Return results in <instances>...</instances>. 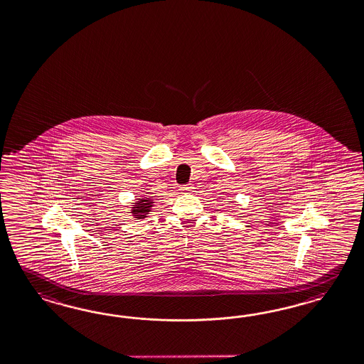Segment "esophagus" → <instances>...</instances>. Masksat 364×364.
Returning a JSON list of instances; mask_svg holds the SVG:
<instances>
[{
	"label": "esophagus",
	"mask_w": 364,
	"mask_h": 364,
	"mask_svg": "<svg viewBox=\"0 0 364 364\" xmlns=\"http://www.w3.org/2000/svg\"><path fill=\"white\" fill-rule=\"evenodd\" d=\"M180 188H181L183 192H189V191L193 189V186L192 184H184V186H181Z\"/></svg>",
	"instance_id": "obj_1"
}]
</instances>
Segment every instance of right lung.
Segmentation results:
<instances>
[{
    "label": "right lung",
    "mask_w": 364,
    "mask_h": 364,
    "mask_svg": "<svg viewBox=\"0 0 364 364\" xmlns=\"http://www.w3.org/2000/svg\"><path fill=\"white\" fill-rule=\"evenodd\" d=\"M139 200H140V201L134 203L136 207H134V210H133V213H134L136 219H144L145 215H146V212H149V208L152 207V205H151L152 201H148L146 198H139Z\"/></svg>",
    "instance_id": "obj_1"
}]
</instances>
